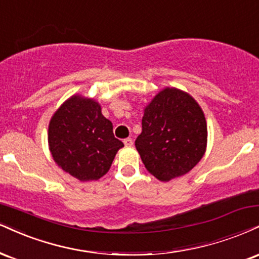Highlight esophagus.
<instances>
[{
  "instance_id": "34e87169",
  "label": "esophagus",
  "mask_w": 259,
  "mask_h": 259,
  "mask_svg": "<svg viewBox=\"0 0 259 259\" xmlns=\"http://www.w3.org/2000/svg\"><path fill=\"white\" fill-rule=\"evenodd\" d=\"M123 142H124V145L127 146V147H130V146H133V145H134V141H133V139H130V138L125 139V140H124Z\"/></svg>"
}]
</instances>
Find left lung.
<instances>
[{
	"mask_svg": "<svg viewBox=\"0 0 259 259\" xmlns=\"http://www.w3.org/2000/svg\"><path fill=\"white\" fill-rule=\"evenodd\" d=\"M204 112L191 95L165 88L146 106L135 146L149 174L170 181L189 172L206 151Z\"/></svg>",
	"mask_w": 259,
	"mask_h": 259,
	"instance_id": "left-lung-1",
	"label": "left lung"
}]
</instances>
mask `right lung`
<instances>
[{"label":"right lung","instance_id":"add662e5","mask_svg":"<svg viewBox=\"0 0 259 259\" xmlns=\"http://www.w3.org/2000/svg\"><path fill=\"white\" fill-rule=\"evenodd\" d=\"M48 143L53 159L79 181L99 180L110 170L123 142L93 99L73 95L52 117Z\"/></svg>","mask_w":259,"mask_h":259}]
</instances>
